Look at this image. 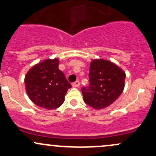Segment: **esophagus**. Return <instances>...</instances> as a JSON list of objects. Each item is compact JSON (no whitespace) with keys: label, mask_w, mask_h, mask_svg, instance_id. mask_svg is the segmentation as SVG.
<instances>
[{"label":"esophagus","mask_w":156,"mask_h":156,"mask_svg":"<svg viewBox=\"0 0 156 156\" xmlns=\"http://www.w3.org/2000/svg\"><path fill=\"white\" fill-rule=\"evenodd\" d=\"M72 86H73V87H79V86H80V82L77 80V81L74 82V83H73L72 84Z\"/></svg>","instance_id":"1"}]
</instances>
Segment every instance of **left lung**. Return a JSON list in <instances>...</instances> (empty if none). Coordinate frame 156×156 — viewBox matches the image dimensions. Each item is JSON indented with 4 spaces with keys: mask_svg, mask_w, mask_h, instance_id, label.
Masks as SVG:
<instances>
[{
    "mask_svg": "<svg viewBox=\"0 0 156 156\" xmlns=\"http://www.w3.org/2000/svg\"><path fill=\"white\" fill-rule=\"evenodd\" d=\"M125 77L124 70L111 61L93 59L89 69L90 84L81 89L84 102L98 110L109 106L124 90Z\"/></svg>",
    "mask_w": 156,
    "mask_h": 156,
    "instance_id": "8db88e82",
    "label": "left lung"
}]
</instances>
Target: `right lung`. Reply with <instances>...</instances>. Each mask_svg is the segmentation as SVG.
Listing matches in <instances>:
<instances>
[{"label": "right lung", "mask_w": 156, "mask_h": 156, "mask_svg": "<svg viewBox=\"0 0 156 156\" xmlns=\"http://www.w3.org/2000/svg\"><path fill=\"white\" fill-rule=\"evenodd\" d=\"M59 60L48 58L34 65L25 76V87L30 100L37 106L53 110L62 105L71 88L58 69Z\"/></svg>", "instance_id": "right-lung-1"}]
</instances>
